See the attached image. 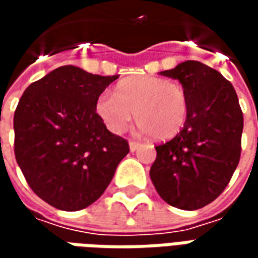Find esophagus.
<instances>
[{
  "instance_id": "34e87169",
  "label": "esophagus",
  "mask_w": 258,
  "mask_h": 258,
  "mask_svg": "<svg viewBox=\"0 0 258 258\" xmlns=\"http://www.w3.org/2000/svg\"><path fill=\"white\" fill-rule=\"evenodd\" d=\"M140 142L138 141H130V151L135 152L138 148H140Z\"/></svg>"
}]
</instances>
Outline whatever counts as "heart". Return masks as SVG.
Here are the masks:
<instances>
[{"instance_id":"heart-1","label":"heart","mask_w":258,"mask_h":258,"mask_svg":"<svg viewBox=\"0 0 258 258\" xmlns=\"http://www.w3.org/2000/svg\"><path fill=\"white\" fill-rule=\"evenodd\" d=\"M95 110L113 133L120 134L135 120L157 141L182 131L189 114V98L182 84L155 76H133L118 81L114 94H102Z\"/></svg>"}]
</instances>
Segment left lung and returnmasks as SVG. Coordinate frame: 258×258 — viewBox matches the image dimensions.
I'll return each mask as SVG.
<instances>
[{
  "instance_id": "obj_1",
  "label": "left lung",
  "mask_w": 258,
  "mask_h": 258,
  "mask_svg": "<svg viewBox=\"0 0 258 258\" xmlns=\"http://www.w3.org/2000/svg\"><path fill=\"white\" fill-rule=\"evenodd\" d=\"M160 74L184 85L189 114L177 137L155 146L149 175L166 203L198 210L222 194L238 167L243 113L232 84L206 64L186 60Z\"/></svg>"
}]
</instances>
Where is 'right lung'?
Here are the masks:
<instances>
[{"mask_svg":"<svg viewBox=\"0 0 258 258\" xmlns=\"http://www.w3.org/2000/svg\"><path fill=\"white\" fill-rule=\"evenodd\" d=\"M116 79L62 66L29 85L16 106V162L33 192L59 210H81L99 199L130 152L95 110Z\"/></svg>","mask_w":258,"mask_h":258,"instance_id":"add662e5","label":"right lung"}]
</instances>
